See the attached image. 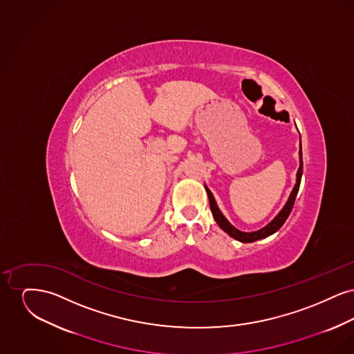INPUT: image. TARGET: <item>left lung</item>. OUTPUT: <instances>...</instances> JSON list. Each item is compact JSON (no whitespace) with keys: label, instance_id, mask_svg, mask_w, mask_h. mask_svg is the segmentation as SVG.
Listing matches in <instances>:
<instances>
[{"label":"left lung","instance_id":"1","mask_svg":"<svg viewBox=\"0 0 354 354\" xmlns=\"http://www.w3.org/2000/svg\"><path fill=\"white\" fill-rule=\"evenodd\" d=\"M301 175H303V151H301V146H300V167H299V171H297V180H296V185H295L293 191L290 192V196H289L288 202H286V205H284V208L280 211V214H279L274 219L272 220L268 225H266L264 228H261V230H259V231H256V232H241V231L236 230L235 227L223 216V214L220 212V209L218 208V205H216V202H215V199H214L211 191L205 187V191H207V194H208V201H209V207H211V212H212V215H214V219L216 220V223L219 224L220 228H221L224 232H227L231 237H234V239L241 241V243H252V241L264 239V237H267V236L274 234L276 231H279V230L281 228V225H283V224L286 223V220L288 219L289 214L292 212V208H293V204H295L297 192H299V188H300V183H301Z\"/></svg>","mask_w":354,"mask_h":354}]
</instances>
